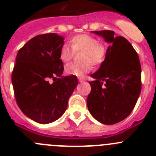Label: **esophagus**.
I'll use <instances>...</instances> for the list:
<instances>
[{
  "label": "esophagus",
  "mask_w": 156,
  "mask_h": 156,
  "mask_svg": "<svg viewBox=\"0 0 156 156\" xmlns=\"http://www.w3.org/2000/svg\"><path fill=\"white\" fill-rule=\"evenodd\" d=\"M78 81H80V82H82V81H84V78H83V77H78Z\"/></svg>",
  "instance_id": "obj_1"
}]
</instances>
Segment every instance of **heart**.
<instances>
[{"label":"heart","mask_w":156,"mask_h":156,"mask_svg":"<svg viewBox=\"0 0 156 156\" xmlns=\"http://www.w3.org/2000/svg\"><path fill=\"white\" fill-rule=\"evenodd\" d=\"M71 48L63 44L59 50V59L64 63L69 62L77 52L80 54L81 62H75L66 66V72L69 75L83 76L90 71L93 66H100L105 61L107 48L98 42L95 37L87 34H76L70 39Z\"/></svg>","instance_id":"heart-1"}]
</instances>
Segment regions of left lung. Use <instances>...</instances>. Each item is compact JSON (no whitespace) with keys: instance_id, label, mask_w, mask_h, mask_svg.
Returning a JSON list of instances; mask_svg holds the SVG:
<instances>
[{"instance_id":"8db88e82","label":"left lung","mask_w":156,"mask_h":156,"mask_svg":"<svg viewBox=\"0 0 156 156\" xmlns=\"http://www.w3.org/2000/svg\"><path fill=\"white\" fill-rule=\"evenodd\" d=\"M111 43L105 61L90 75L88 110L104 125L126 119L136 105L141 91V66L137 53L126 38L115 37L111 30L93 31Z\"/></svg>"}]
</instances>
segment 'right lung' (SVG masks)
<instances>
[{
  "label": "right lung",
  "instance_id": "obj_1",
  "mask_svg": "<svg viewBox=\"0 0 156 156\" xmlns=\"http://www.w3.org/2000/svg\"><path fill=\"white\" fill-rule=\"evenodd\" d=\"M63 37L55 33L39 34L19 50L12 72L16 101L29 119L48 124L62 115L78 85L75 75L63 77L59 54Z\"/></svg>",
  "mask_w": 156,
  "mask_h": 156
}]
</instances>
